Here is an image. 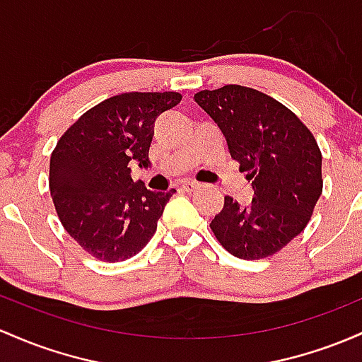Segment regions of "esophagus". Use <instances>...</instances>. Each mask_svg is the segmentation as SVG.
Returning a JSON list of instances; mask_svg holds the SVG:
<instances>
[{"instance_id": "esophagus-1", "label": "esophagus", "mask_w": 362, "mask_h": 362, "mask_svg": "<svg viewBox=\"0 0 362 362\" xmlns=\"http://www.w3.org/2000/svg\"><path fill=\"white\" fill-rule=\"evenodd\" d=\"M180 187L184 190H187V192H192V190L199 189L201 184H197V182H192V180H184V182H182Z\"/></svg>"}]
</instances>
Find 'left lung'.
I'll return each mask as SVG.
<instances>
[{
	"instance_id": "8db88e82",
	"label": "left lung",
	"mask_w": 362,
	"mask_h": 362,
	"mask_svg": "<svg viewBox=\"0 0 362 362\" xmlns=\"http://www.w3.org/2000/svg\"><path fill=\"white\" fill-rule=\"evenodd\" d=\"M223 134L230 156L252 182V201L225 197L213 218L218 242L240 259L280 251L308 225L323 190L321 153L315 137L276 99L244 86L194 94Z\"/></svg>"
}]
</instances>
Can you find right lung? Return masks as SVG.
<instances>
[{
    "instance_id": "obj_1",
    "label": "right lung",
    "mask_w": 362,
    "mask_h": 362,
    "mask_svg": "<svg viewBox=\"0 0 362 362\" xmlns=\"http://www.w3.org/2000/svg\"><path fill=\"white\" fill-rule=\"evenodd\" d=\"M178 93H125L99 103L63 134L49 163V190L70 237L99 261L136 256L154 235L166 202L130 177L148 168L153 125Z\"/></svg>"
}]
</instances>
